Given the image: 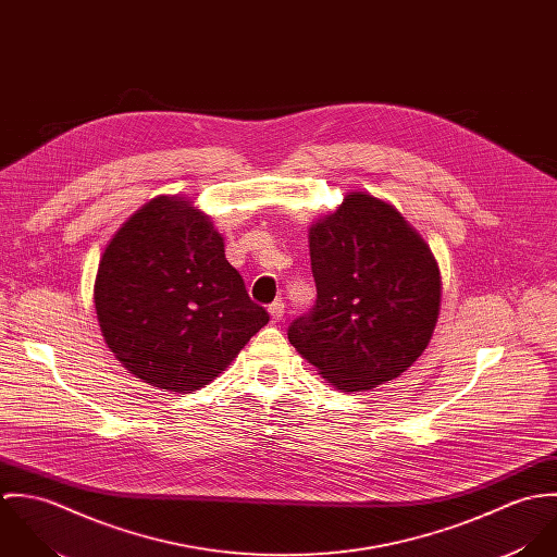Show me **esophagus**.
Masks as SVG:
<instances>
[{
    "instance_id": "esophagus-1",
    "label": "esophagus",
    "mask_w": 557,
    "mask_h": 557,
    "mask_svg": "<svg viewBox=\"0 0 557 557\" xmlns=\"http://www.w3.org/2000/svg\"><path fill=\"white\" fill-rule=\"evenodd\" d=\"M268 313H270L272 321H281L283 315H285V302H283V300H274V302L270 305Z\"/></svg>"
}]
</instances>
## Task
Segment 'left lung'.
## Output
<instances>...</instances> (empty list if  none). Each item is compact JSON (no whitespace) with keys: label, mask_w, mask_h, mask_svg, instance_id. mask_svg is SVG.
<instances>
[{"label":"left lung","mask_w":557,"mask_h":557,"mask_svg":"<svg viewBox=\"0 0 557 557\" xmlns=\"http://www.w3.org/2000/svg\"><path fill=\"white\" fill-rule=\"evenodd\" d=\"M309 248L318 302L294 319L289 343L343 393L405 373L440 315L442 276L429 244L393 203L354 190L311 225Z\"/></svg>","instance_id":"left-lung-1"}]
</instances>
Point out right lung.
<instances>
[{
  "label": "right lung",
  "mask_w": 557,
  "mask_h": 557,
  "mask_svg": "<svg viewBox=\"0 0 557 557\" xmlns=\"http://www.w3.org/2000/svg\"><path fill=\"white\" fill-rule=\"evenodd\" d=\"M94 305L113 356L164 393H195L265 323L210 216L180 195L139 208L107 244Z\"/></svg>",
  "instance_id": "obj_1"
}]
</instances>
